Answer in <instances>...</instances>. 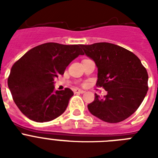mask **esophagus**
<instances>
[{"label": "esophagus", "mask_w": 158, "mask_h": 158, "mask_svg": "<svg viewBox=\"0 0 158 158\" xmlns=\"http://www.w3.org/2000/svg\"><path fill=\"white\" fill-rule=\"evenodd\" d=\"M74 94H84V90H82V89H74Z\"/></svg>", "instance_id": "obj_1"}]
</instances>
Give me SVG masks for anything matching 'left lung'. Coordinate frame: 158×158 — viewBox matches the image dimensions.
Returning <instances> with one entry per match:
<instances>
[{
  "label": "left lung",
  "mask_w": 158,
  "mask_h": 158,
  "mask_svg": "<svg viewBox=\"0 0 158 158\" xmlns=\"http://www.w3.org/2000/svg\"><path fill=\"white\" fill-rule=\"evenodd\" d=\"M81 48L98 67L96 85L107 91L104 98L95 94L94 101L88 105L89 111L108 123L130 117L141 105L148 89V72L140 60L112 43H98Z\"/></svg>",
  "instance_id": "obj_1"
}]
</instances>
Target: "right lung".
Returning <instances> with one entry per match:
<instances>
[{
  "instance_id": "1",
  "label": "right lung",
  "mask_w": 158,
  "mask_h": 158,
  "mask_svg": "<svg viewBox=\"0 0 158 158\" xmlns=\"http://www.w3.org/2000/svg\"><path fill=\"white\" fill-rule=\"evenodd\" d=\"M84 54L79 44L48 43L32 48L18 60L10 69L8 87L21 112L36 122L51 121L63 114L74 93L68 88L55 91L54 79Z\"/></svg>"
}]
</instances>
